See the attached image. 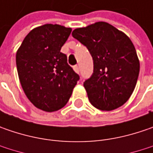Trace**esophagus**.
Listing matches in <instances>:
<instances>
[{
    "label": "esophagus",
    "instance_id": "obj_1",
    "mask_svg": "<svg viewBox=\"0 0 153 153\" xmlns=\"http://www.w3.org/2000/svg\"><path fill=\"white\" fill-rule=\"evenodd\" d=\"M73 69H74V71H75L76 73H79L80 70H79V66H78V65H75V66L73 67Z\"/></svg>",
    "mask_w": 153,
    "mask_h": 153
}]
</instances>
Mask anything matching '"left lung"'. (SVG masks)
Returning <instances> with one entry per match:
<instances>
[{
  "label": "left lung",
  "instance_id": "1",
  "mask_svg": "<svg viewBox=\"0 0 153 153\" xmlns=\"http://www.w3.org/2000/svg\"><path fill=\"white\" fill-rule=\"evenodd\" d=\"M72 36L87 47L94 60V73L83 83L90 103L101 111L122 106L134 90L140 72L131 40L106 22L77 28Z\"/></svg>",
  "mask_w": 153,
  "mask_h": 153
}]
</instances>
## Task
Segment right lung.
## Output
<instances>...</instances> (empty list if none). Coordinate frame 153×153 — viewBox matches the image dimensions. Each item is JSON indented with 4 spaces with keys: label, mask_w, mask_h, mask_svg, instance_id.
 <instances>
[{
    "label": "right lung",
    "mask_w": 153,
    "mask_h": 153,
    "mask_svg": "<svg viewBox=\"0 0 153 153\" xmlns=\"http://www.w3.org/2000/svg\"><path fill=\"white\" fill-rule=\"evenodd\" d=\"M71 28L47 24L33 29L16 53L21 86L36 108L53 112L64 107L79 76L60 52Z\"/></svg>",
    "instance_id": "obj_1"
}]
</instances>
